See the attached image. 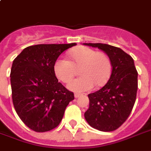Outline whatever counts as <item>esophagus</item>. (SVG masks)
<instances>
[{"label":"esophagus","instance_id":"obj_1","mask_svg":"<svg viewBox=\"0 0 151 151\" xmlns=\"http://www.w3.org/2000/svg\"><path fill=\"white\" fill-rule=\"evenodd\" d=\"M79 96H80V94H78V93H75V94H74V97H75L76 99L78 98Z\"/></svg>","mask_w":151,"mask_h":151}]
</instances>
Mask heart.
<instances>
[{
	"instance_id": "obj_1",
	"label": "heart",
	"mask_w": 151,
	"mask_h": 151,
	"mask_svg": "<svg viewBox=\"0 0 151 151\" xmlns=\"http://www.w3.org/2000/svg\"><path fill=\"white\" fill-rule=\"evenodd\" d=\"M71 61L59 58L54 64L56 78L63 82H67L73 78L76 69H80L81 77L70 81L69 89L77 93L87 92L94 87L101 86L110 77L112 65L107 55L88 47H80L70 52Z\"/></svg>"
}]
</instances>
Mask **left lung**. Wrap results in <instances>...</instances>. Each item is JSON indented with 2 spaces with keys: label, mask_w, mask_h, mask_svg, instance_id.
<instances>
[{
  "label": "left lung",
  "mask_w": 151,
  "mask_h": 151,
  "mask_svg": "<svg viewBox=\"0 0 151 151\" xmlns=\"http://www.w3.org/2000/svg\"><path fill=\"white\" fill-rule=\"evenodd\" d=\"M106 53L111 61L110 79L101 89L88 94L89 107L85 113L90 126L103 132L118 129L132 112L138 89V73L134 60L120 48L101 43H85Z\"/></svg>",
  "instance_id": "8db88e82"
}]
</instances>
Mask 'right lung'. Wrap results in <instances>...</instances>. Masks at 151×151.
Segmentation results:
<instances>
[{
  "instance_id": "obj_1",
  "label": "right lung",
  "mask_w": 151,
  "mask_h": 151,
  "mask_svg": "<svg viewBox=\"0 0 151 151\" xmlns=\"http://www.w3.org/2000/svg\"><path fill=\"white\" fill-rule=\"evenodd\" d=\"M71 44L37 45L24 48L11 69L12 96L15 110L22 122L34 132L56 128L66 107L74 99L55 77L54 64Z\"/></svg>"
}]
</instances>
